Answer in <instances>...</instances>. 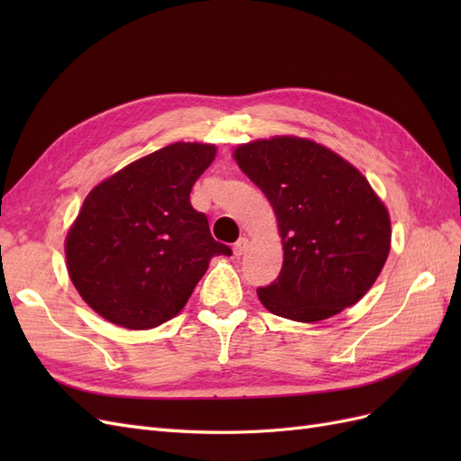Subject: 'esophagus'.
<instances>
[{
	"instance_id": "1",
	"label": "esophagus",
	"mask_w": 461,
	"mask_h": 461,
	"mask_svg": "<svg viewBox=\"0 0 461 461\" xmlns=\"http://www.w3.org/2000/svg\"><path fill=\"white\" fill-rule=\"evenodd\" d=\"M248 246H249L248 239H246V236H242V239H240L239 242H236V244H234V248H232V249H234V256H239V258H240V256H244V254H246V249H248Z\"/></svg>"
}]
</instances>
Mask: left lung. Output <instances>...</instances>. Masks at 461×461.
Masks as SVG:
<instances>
[{
    "label": "left lung",
    "mask_w": 461,
    "mask_h": 461,
    "mask_svg": "<svg viewBox=\"0 0 461 461\" xmlns=\"http://www.w3.org/2000/svg\"><path fill=\"white\" fill-rule=\"evenodd\" d=\"M234 159L267 196L283 239L281 275L258 288L265 308L313 323L364 298L390 252V217L367 178L296 136L242 144Z\"/></svg>",
    "instance_id": "left-lung-1"
}]
</instances>
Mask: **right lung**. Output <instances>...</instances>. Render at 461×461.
Here are the masks:
<instances>
[{"instance_id": "right-lung-1", "label": "right lung", "mask_w": 461, "mask_h": 461, "mask_svg": "<svg viewBox=\"0 0 461 461\" xmlns=\"http://www.w3.org/2000/svg\"><path fill=\"white\" fill-rule=\"evenodd\" d=\"M217 148L175 142L97 185L65 240L68 276L90 308L124 329H151L185 308L215 256L190 190Z\"/></svg>"}]
</instances>
